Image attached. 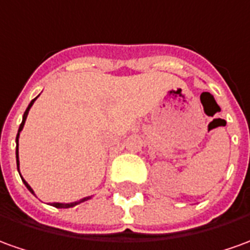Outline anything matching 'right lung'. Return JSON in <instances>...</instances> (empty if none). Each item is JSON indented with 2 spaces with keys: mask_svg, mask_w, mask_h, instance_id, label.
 Segmentation results:
<instances>
[{
  "mask_svg": "<svg viewBox=\"0 0 250 250\" xmlns=\"http://www.w3.org/2000/svg\"><path fill=\"white\" fill-rule=\"evenodd\" d=\"M40 97V96H38ZM38 97H35L34 100H32L31 103L28 104V106H27V109H25L24 112V115H23V120H21V125H20V127H19V131H18V135H16V164H18V171H19V174H20V168H19V137H20V132H21V130H23V127H24V123H25V119H27V115H28V112H30V109H31V106H32V104L35 103V100L38 98ZM20 178H21V181H23V183L25 185V188L27 189L30 190L31 191L32 194L35 196V193H34V190H32V188L28 185V183L25 182L24 179H23V176L20 175ZM91 197H84V198H82V200H79V201H74V203H52L50 205L52 207H56V208H72V207H75V205H78V204H81V203H84V201H87V200H90Z\"/></svg>",
  "mask_w": 250,
  "mask_h": 250,
  "instance_id": "obj_1",
  "label": "right lung"
}]
</instances>
